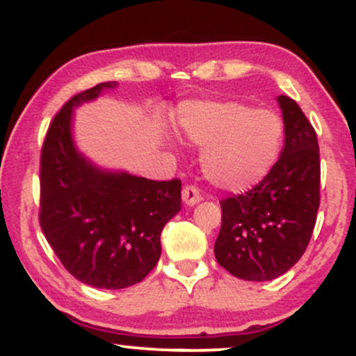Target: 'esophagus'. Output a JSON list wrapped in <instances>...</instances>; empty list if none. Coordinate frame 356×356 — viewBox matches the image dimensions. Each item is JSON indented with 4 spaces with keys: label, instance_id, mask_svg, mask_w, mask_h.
<instances>
[{
    "label": "esophagus",
    "instance_id": "34e87169",
    "mask_svg": "<svg viewBox=\"0 0 356 356\" xmlns=\"http://www.w3.org/2000/svg\"><path fill=\"white\" fill-rule=\"evenodd\" d=\"M182 201L186 206H195L202 201V195L199 192L197 187L194 186H186L182 191Z\"/></svg>",
    "mask_w": 356,
    "mask_h": 356
}]
</instances>
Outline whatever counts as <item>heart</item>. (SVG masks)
<instances>
[{
    "instance_id": "1",
    "label": "heart",
    "mask_w": 356,
    "mask_h": 356,
    "mask_svg": "<svg viewBox=\"0 0 356 356\" xmlns=\"http://www.w3.org/2000/svg\"><path fill=\"white\" fill-rule=\"evenodd\" d=\"M179 132L202 149L207 181L227 192L256 187L275 169L284 124L273 110L241 102H192L179 112Z\"/></svg>"
}]
</instances>
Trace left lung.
Masks as SVG:
<instances>
[{
  "label": "left lung",
  "instance_id": "8db88e82",
  "mask_svg": "<svg viewBox=\"0 0 356 356\" xmlns=\"http://www.w3.org/2000/svg\"><path fill=\"white\" fill-rule=\"evenodd\" d=\"M277 104L284 147L275 169L246 194L220 202L216 259L246 281H271L295 266L312 239L320 207L316 132L295 100L280 95Z\"/></svg>",
  "mask_w": 356,
  "mask_h": 356
}]
</instances>
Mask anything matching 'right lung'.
Wrapping results in <instances>:
<instances>
[{"label":"right lung","mask_w":356,"mask_h":356,"mask_svg":"<svg viewBox=\"0 0 356 356\" xmlns=\"http://www.w3.org/2000/svg\"><path fill=\"white\" fill-rule=\"evenodd\" d=\"M117 81L70 99L53 118L40 167V224L67 271L81 283L122 289L140 283L161 257V232L181 211V181H150L97 165L73 138L75 108Z\"/></svg>","instance_id":"right-lung-1"}]
</instances>
